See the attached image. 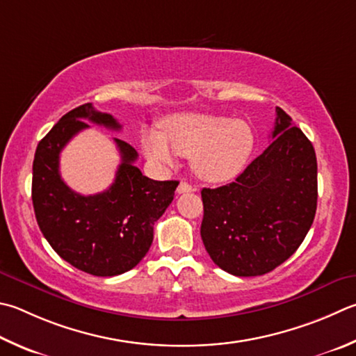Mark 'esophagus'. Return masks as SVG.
Returning <instances> with one entry per match:
<instances>
[{
  "mask_svg": "<svg viewBox=\"0 0 356 356\" xmlns=\"http://www.w3.org/2000/svg\"><path fill=\"white\" fill-rule=\"evenodd\" d=\"M195 190H196L195 186H191L190 184H186V182H180L179 186H177L179 195H182V193H191V191H195Z\"/></svg>",
  "mask_w": 356,
  "mask_h": 356,
  "instance_id": "1",
  "label": "esophagus"
}]
</instances>
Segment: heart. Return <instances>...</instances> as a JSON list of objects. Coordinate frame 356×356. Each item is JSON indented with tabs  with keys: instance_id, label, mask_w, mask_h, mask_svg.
<instances>
[{
	"instance_id": "obj_1",
	"label": "heart",
	"mask_w": 356,
	"mask_h": 356,
	"mask_svg": "<svg viewBox=\"0 0 356 356\" xmlns=\"http://www.w3.org/2000/svg\"><path fill=\"white\" fill-rule=\"evenodd\" d=\"M163 134L146 127L141 147L154 165L166 170L176 161V152L191 159L197 177L225 182L240 174L254 151L255 138L243 120L207 113L174 115L161 122Z\"/></svg>"
}]
</instances>
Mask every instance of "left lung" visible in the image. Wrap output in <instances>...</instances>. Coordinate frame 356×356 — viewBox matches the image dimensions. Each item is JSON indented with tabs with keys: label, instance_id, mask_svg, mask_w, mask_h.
Returning a JSON list of instances; mask_svg holds the SVG:
<instances>
[{
	"label": "left lung",
	"instance_id": "obj_1",
	"mask_svg": "<svg viewBox=\"0 0 356 356\" xmlns=\"http://www.w3.org/2000/svg\"><path fill=\"white\" fill-rule=\"evenodd\" d=\"M274 138L236 177L202 188L200 236L215 264L238 277L280 266L305 240L318 207V161L305 134L280 107Z\"/></svg>",
	"mask_w": 356,
	"mask_h": 356
}]
</instances>
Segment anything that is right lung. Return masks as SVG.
<instances>
[{
  "mask_svg": "<svg viewBox=\"0 0 356 356\" xmlns=\"http://www.w3.org/2000/svg\"><path fill=\"white\" fill-rule=\"evenodd\" d=\"M87 121L120 131L111 113L95 111L92 102L63 115L37 146L32 163V204L43 236L71 266L83 273L112 277L143 260L154 240V224L172 202L177 180H152L134 161L138 154L115 138L121 163L106 191L82 196L63 182L60 152Z\"/></svg>",
  "mask_w": 356,
  "mask_h": 356,
  "instance_id": "right-lung-1",
  "label": "right lung"
}]
</instances>
